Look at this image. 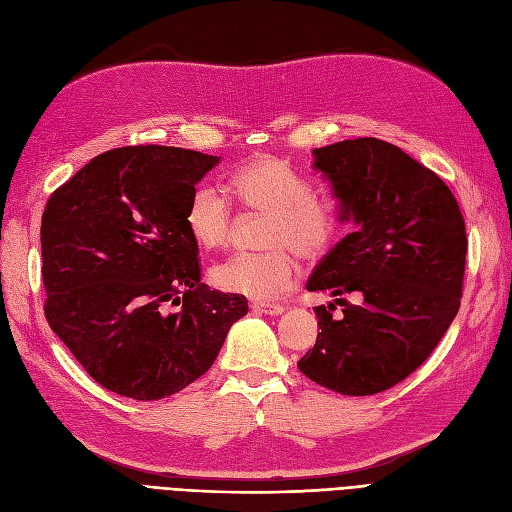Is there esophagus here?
I'll list each match as a JSON object with an SVG mask.
<instances>
[{"label": "esophagus", "mask_w": 512, "mask_h": 512, "mask_svg": "<svg viewBox=\"0 0 512 512\" xmlns=\"http://www.w3.org/2000/svg\"><path fill=\"white\" fill-rule=\"evenodd\" d=\"M252 309L258 314H265V316H282L284 314V305H277V303H254Z\"/></svg>", "instance_id": "1"}]
</instances>
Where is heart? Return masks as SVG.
<instances>
[{
    "label": "heart",
    "mask_w": 512,
    "mask_h": 512,
    "mask_svg": "<svg viewBox=\"0 0 512 512\" xmlns=\"http://www.w3.org/2000/svg\"><path fill=\"white\" fill-rule=\"evenodd\" d=\"M228 190L239 203L254 213L267 215L262 235L265 254H237L211 269V284L230 294L252 301H271L290 290L299 280V262L327 254L342 228V209L331 196L312 194L309 183L297 168L275 156H258L235 170ZM185 226L192 239L215 250L230 237L232 209L226 196L211 185L194 190Z\"/></svg>",
    "instance_id": "1"
}]
</instances>
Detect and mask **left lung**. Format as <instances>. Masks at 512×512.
I'll return each mask as SVG.
<instances>
[{
	"instance_id": "1",
	"label": "left lung",
	"mask_w": 512,
	"mask_h": 512,
	"mask_svg": "<svg viewBox=\"0 0 512 512\" xmlns=\"http://www.w3.org/2000/svg\"><path fill=\"white\" fill-rule=\"evenodd\" d=\"M314 168L354 232L307 280V290H329L344 309L333 318V303L314 307L320 333L297 365L324 389L376 395L421 367L457 316L466 224L448 185L380 138L314 149Z\"/></svg>"
}]
</instances>
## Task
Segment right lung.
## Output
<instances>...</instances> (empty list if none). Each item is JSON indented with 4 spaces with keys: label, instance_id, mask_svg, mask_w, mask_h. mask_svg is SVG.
I'll use <instances>...</instances> for the list:
<instances>
[{
    "label": "right lung",
    "instance_id": "obj_1",
    "mask_svg": "<svg viewBox=\"0 0 512 512\" xmlns=\"http://www.w3.org/2000/svg\"><path fill=\"white\" fill-rule=\"evenodd\" d=\"M218 162L181 147H119L46 203L44 316L108 391L138 401L179 393L247 314L241 294L200 282L198 243L185 226L196 183Z\"/></svg>",
    "mask_w": 512,
    "mask_h": 512
}]
</instances>
